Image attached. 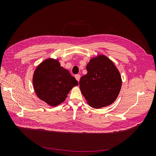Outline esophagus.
I'll return each instance as SVG.
<instances>
[{
	"mask_svg": "<svg viewBox=\"0 0 156 156\" xmlns=\"http://www.w3.org/2000/svg\"><path fill=\"white\" fill-rule=\"evenodd\" d=\"M75 79H76L77 81L79 82V80H80V78H81V75H75Z\"/></svg>",
	"mask_w": 156,
	"mask_h": 156,
	"instance_id": "34e87169",
	"label": "esophagus"
}]
</instances>
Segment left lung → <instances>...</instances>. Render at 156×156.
Masks as SVG:
<instances>
[{"label": "left lung", "instance_id": "obj_1", "mask_svg": "<svg viewBox=\"0 0 156 156\" xmlns=\"http://www.w3.org/2000/svg\"><path fill=\"white\" fill-rule=\"evenodd\" d=\"M87 74L80 79L83 95L92 107L98 108L114 102L120 92L122 80L115 64L104 55L90 60Z\"/></svg>", "mask_w": 156, "mask_h": 156}]
</instances>
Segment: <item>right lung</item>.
I'll return each mask as SVG.
<instances>
[{
  "mask_svg": "<svg viewBox=\"0 0 156 156\" xmlns=\"http://www.w3.org/2000/svg\"><path fill=\"white\" fill-rule=\"evenodd\" d=\"M33 84L37 97L55 107L66 100L70 90L77 86L78 82L57 60L49 58L36 68Z\"/></svg>",
  "mask_w": 156,
  "mask_h": 156,
  "instance_id": "right-lung-1",
  "label": "right lung"
}]
</instances>
